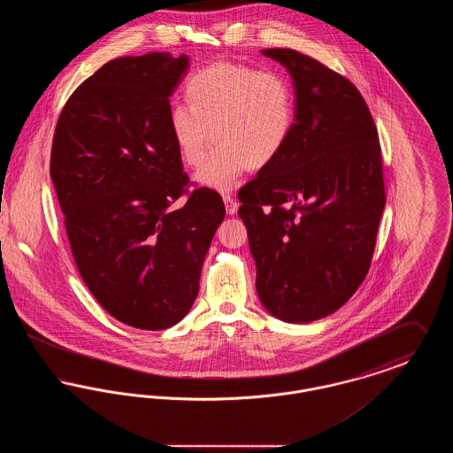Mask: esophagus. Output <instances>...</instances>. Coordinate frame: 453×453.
Segmentation results:
<instances>
[{"mask_svg": "<svg viewBox=\"0 0 453 453\" xmlns=\"http://www.w3.org/2000/svg\"><path fill=\"white\" fill-rule=\"evenodd\" d=\"M224 203H226V212L229 216H234L237 212V207H239L236 200L231 195H224Z\"/></svg>", "mask_w": 453, "mask_h": 453, "instance_id": "1", "label": "esophagus"}]
</instances>
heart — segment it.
Returning <instances> with one entry per match:
<instances>
[{"label": "heart", "mask_w": 453, "mask_h": 453, "mask_svg": "<svg viewBox=\"0 0 453 453\" xmlns=\"http://www.w3.org/2000/svg\"><path fill=\"white\" fill-rule=\"evenodd\" d=\"M190 104L170 108V129L181 159L200 166L214 134L219 144L196 173L217 192L234 188L244 168L261 170L283 151L296 122V93L273 69L214 63L187 83Z\"/></svg>", "instance_id": "1"}]
</instances>
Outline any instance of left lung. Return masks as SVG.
<instances>
[{
	"mask_svg": "<svg viewBox=\"0 0 453 453\" xmlns=\"http://www.w3.org/2000/svg\"><path fill=\"white\" fill-rule=\"evenodd\" d=\"M296 122L280 156L241 195L259 301L287 323L338 311L365 280L386 205L375 122L357 87L294 49Z\"/></svg>",
	"mask_w": 453,
	"mask_h": 453,
	"instance_id": "8db88e82",
	"label": "left lung"
}]
</instances>
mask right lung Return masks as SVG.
<instances>
[{
    "label": "right lung",
    "instance_id": "right-lung-1",
    "mask_svg": "<svg viewBox=\"0 0 453 453\" xmlns=\"http://www.w3.org/2000/svg\"><path fill=\"white\" fill-rule=\"evenodd\" d=\"M187 67L170 52L110 61L69 96L52 139L50 178L78 272L110 316L148 331L187 316L226 216L217 192L188 190L170 129ZM183 194L186 205L170 210Z\"/></svg>",
    "mask_w": 453,
    "mask_h": 453
}]
</instances>
